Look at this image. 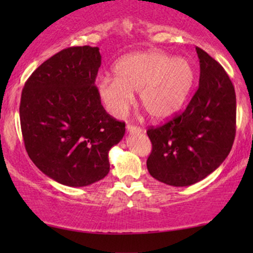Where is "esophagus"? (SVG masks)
Instances as JSON below:
<instances>
[{
	"label": "esophagus",
	"mask_w": 253,
	"mask_h": 253,
	"mask_svg": "<svg viewBox=\"0 0 253 253\" xmlns=\"http://www.w3.org/2000/svg\"><path fill=\"white\" fill-rule=\"evenodd\" d=\"M141 129L140 127L138 126H133V125H127V132L129 133V134H134V133H141Z\"/></svg>",
	"instance_id": "esophagus-1"
}]
</instances>
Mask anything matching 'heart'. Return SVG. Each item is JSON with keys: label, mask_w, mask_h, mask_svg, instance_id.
Wrapping results in <instances>:
<instances>
[{"label": "heart", "mask_w": 253, "mask_h": 253, "mask_svg": "<svg viewBox=\"0 0 253 253\" xmlns=\"http://www.w3.org/2000/svg\"><path fill=\"white\" fill-rule=\"evenodd\" d=\"M115 77L101 76L96 89L103 106L120 118L129 108L138 91L139 103L153 120L176 114L187 100L195 81L188 59L161 51H147L124 57L114 65Z\"/></svg>", "instance_id": "b5f03b06"}]
</instances>
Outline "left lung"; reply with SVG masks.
Here are the masks:
<instances>
[{
	"label": "left lung",
	"mask_w": 253,
	"mask_h": 253,
	"mask_svg": "<svg viewBox=\"0 0 253 253\" xmlns=\"http://www.w3.org/2000/svg\"><path fill=\"white\" fill-rule=\"evenodd\" d=\"M200 82L184 112L163 126L147 130L152 152L146 165L157 181L188 187L216 170L236 136L234 86L223 68L196 47Z\"/></svg>",
	"instance_id": "1"
}]
</instances>
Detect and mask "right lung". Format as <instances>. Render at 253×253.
<instances>
[{"mask_svg": "<svg viewBox=\"0 0 253 253\" xmlns=\"http://www.w3.org/2000/svg\"><path fill=\"white\" fill-rule=\"evenodd\" d=\"M100 48L76 46L43 62L26 82L20 123L28 156L60 184L85 187L109 172L125 123L107 114L95 86Z\"/></svg>", "mask_w": 253, "mask_h": 253, "instance_id": "right-lung-1", "label": "right lung"}]
</instances>
